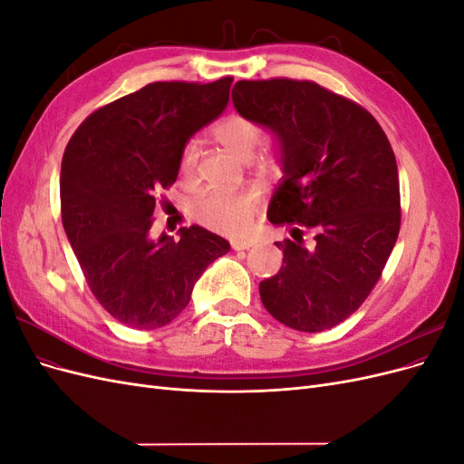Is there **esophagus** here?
<instances>
[{
  "instance_id": "34e87169",
  "label": "esophagus",
  "mask_w": 464,
  "mask_h": 464,
  "mask_svg": "<svg viewBox=\"0 0 464 464\" xmlns=\"http://www.w3.org/2000/svg\"><path fill=\"white\" fill-rule=\"evenodd\" d=\"M232 249L234 251H242V249H249L251 246H254V242L251 240H232Z\"/></svg>"
}]
</instances>
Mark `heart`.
<instances>
[{
  "instance_id": "heart-1",
  "label": "heart",
  "mask_w": 464,
  "mask_h": 464,
  "mask_svg": "<svg viewBox=\"0 0 464 464\" xmlns=\"http://www.w3.org/2000/svg\"><path fill=\"white\" fill-rule=\"evenodd\" d=\"M215 141L240 159H249L261 139V125L244 114H230L220 120L213 130ZM199 150L195 143H188L179 154V176L186 181L193 179L195 166H198ZM256 201L247 193H208L195 207V215L205 227L236 234L249 227L254 217Z\"/></svg>"
}]
</instances>
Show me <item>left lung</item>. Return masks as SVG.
Returning <instances> with one entry per match:
<instances>
[{
	"instance_id": "8db88e82",
	"label": "left lung",
	"mask_w": 464,
	"mask_h": 464,
	"mask_svg": "<svg viewBox=\"0 0 464 464\" xmlns=\"http://www.w3.org/2000/svg\"><path fill=\"white\" fill-rule=\"evenodd\" d=\"M232 102L275 135L283 179L266 217L294 224L292 240L275 244L283 266L259 283L265 310L304 333L339 325L368 298L399 236L389 139L368 110L312 81H237Z\"/></svg>"
}]
</instances>
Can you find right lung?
<instances>
[{
  "label": "right lung",
  "instance_id": "add662e5",
  "mask_svg": "<svg viewBox=\"0 0 464 464\" xmlns=\"http://www.w3.org/2000/svg\"><path fill=\"white\" fill-rule=\"evenodd\" d=\"M232 77L150 82L96 110L62 160V222L104 310L133 329H159L189 304L207 266L228 254L201 227L150 236L154 193L172 186L189 139L228 106Z\"/></svg>",
  "mask_w": 464,
  "mask_h": 464
}]
</instances>
